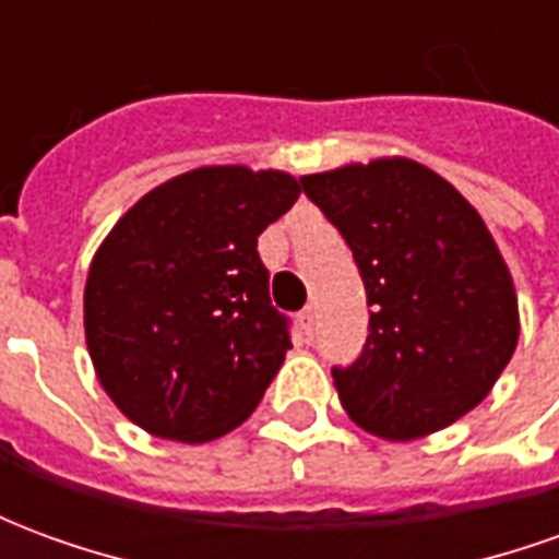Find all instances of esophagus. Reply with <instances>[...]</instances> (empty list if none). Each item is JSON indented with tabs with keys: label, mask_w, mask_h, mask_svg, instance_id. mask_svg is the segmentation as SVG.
Listing matches in <instances>:
<instances>
[{
	"label": "esophagus",
	"mask_w": 559,
	"mask_h": 559,
	"mask_svg": "<svg viewBox=\"0 0 559 559\" xmlns=\"http://www.w3.org/2000/svg\"><path fill=\"white\" fill-rule=\"evenodd\" d=\"M299 323H302L305 335L311 338V335H314V326H317V311H314V308H305L302 314H299Z\"/></svg>",
	"instance_id": "1"
}]
</instances>
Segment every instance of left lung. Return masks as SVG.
Returning <instances> with one entry per match:
<instances>
[{
  "instance_id": "obj_1",
  "label": "left lung",
  "mask_w": 559,
  "mask_h": 559,
  "mask_svg": "<svg viewBox=\"0 0 559 559\" xmlns=\"http://www.w3.org/2000/svg\"><path fill=\"white\" fill-rule=\"evenodd\" d=\"M299 182L350 245L371 305L359 359L332 368L347 416L383 440H416L461 419L518 344L515 284L479 212L411 158Z\"/></svg>"
}]
</instances>
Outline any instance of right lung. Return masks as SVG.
<instances>
[{"label":"right lung","mask_w":559,"mask_h":559,"mask_svg":"<svg viewBox=\"0 0 559 559\" xmlns=\"http://www.w3.org/2000/svg\"><path fill=\"white\" fill-rule=\"evenodd\" d=\"M299 191L290 173L197 167L140 197L95 251L86 347L143 431L209 443L254 413L293 347L257 236Z\"/></svg>","instance_id":"right-lung-1"}]
</instances>
